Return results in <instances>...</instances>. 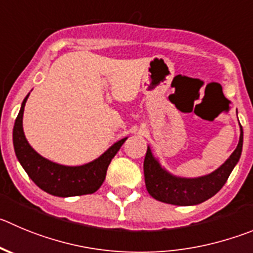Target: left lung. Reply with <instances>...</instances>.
<instances>
[{"label": "left lung", "instance_id": "left-lung-1", "mask_svg": "<svg viewBox=\"0 0 253 253\" xmlns=\"http://www.w3.org/2000/svg\"><path fill=\"white\" fill-rule=\"evenodd\" d=\"M244 145V129L240 125V141L236 150L217 169L205 176L181 177L167 171L147 146L143 173L148 193L157 201L176 206H195L216 195L238 164Z\"/></svg>", "mask_w": 253, "mask_h": 253}]
</instances>
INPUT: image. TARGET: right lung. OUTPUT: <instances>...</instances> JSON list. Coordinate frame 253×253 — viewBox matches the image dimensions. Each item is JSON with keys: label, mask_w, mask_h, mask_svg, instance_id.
<instances>
[{"label": "right lung", "mask_w": 253, "mask_h": 253, "mask_svg": "<svg viewBox=\"0 0 253 253\" xmlns=\"http://www.w3.org/2000/svg\"><path fill=\"white\" fill-rule=\"evenodd\" d=\"M28 96L30 93L22 101L12 133L16 157L26 173L41 190L57 197H72L96 192L105 181L111 160L119 152L127 137L113 143L96 160L81 166H66L51 161L32 148L23 132V111Z\"/></svg>", "instance_id": "add662e5"}]
</instances>
